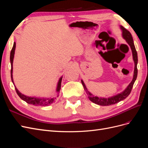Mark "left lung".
I'll return each instance as SVG.
<instances>
[{
	"instance_id": "obj_1",
	"label": "left lung",
	"mask_w": 148,
	"mask_h": 148,
	"mask_svg": "<svg viewBox=\"0 0 148 148\" xmlns=\"http://www.w3.org/2000/svg\"><path fill=\"white\" fill-rule=\"evenodd\" d=\"M120 29L122 31V37L125 41H127L128 45L130 46L131 48V50L132 52V56H133V59L134 60V63H135V69H134V74H133V78L131 83L128 84V86L127 87V88L125 89V90L120 92L119 94H117V95L113 96L112 97H109L108 98H104V97H99L97 96H95L93 95L88 91V89L85 86V84L84 83L82 79V83L84 87V89L85 91H86V94L88 96V98L92 102L95 103V104L100 106H110L116 104V103H118L120 101L125 99V98H127L128 95L130 94L132 89L133 88V86L134 84V83L136 81V78H137V75H138V69H137V64H138V54L137 52L136 51V49L134 45V42L133 39L132 38V36L131 33L129 32V31L125 29L122 26H120Z\"/></svg>"
}]
</instances>
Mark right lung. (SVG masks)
<instances>
[{"mask_svg":"<svg viewBox=\"0 0 148 148\" xmlns=\"http://www.w3.org/2000/svg\"><path fill=\"white\" fill-rule=\"evenodd\" d=\"M15 47H16V43L14 42L13 43V46L12 49V51L10 52V64H11V78H12V81L14 84V82H13V58H14V54H15ZM62 77H61L58 82L57 83V89H56V91L57 92V97L59 96V93L60 90L61 88V82H62ZM15 88L16 92L17 93V95H18V96L21 98L22 100H23L24 101L26 102L28 104H32L36 106H49L54 101V99H56V97H48V98H39V97H29L27 96H25L23 94H21L18 90L16 86H15Z\"/></svg>","mask_w":148,"mask_h":148,"instance_id":"right-lung-1","label":"right lung"}]
</instances>
